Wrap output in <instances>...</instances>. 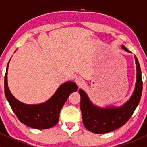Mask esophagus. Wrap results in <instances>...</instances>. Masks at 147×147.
Here are the masks:
<instances>
[{"label":"esophagus","mask_w":147,"mask_h":147,"mask_svg":"<svg viewBox=\"0 0 147 147\" xmlns=\"http://www.w3.org/2000/svg\"><path fill=\"white\" fill-rule=\"evenodd\" d=\"M75 82H76V84H78V86L79 87H81L83 84V83H84V81H83V80L80 78V77H78V78H75Z\"/></svg>","instance_id":"34e87169"}]
</instances>
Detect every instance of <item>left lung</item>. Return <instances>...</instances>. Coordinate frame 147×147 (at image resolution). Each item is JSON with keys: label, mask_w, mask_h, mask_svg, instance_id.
<instances>
[{"label": "left lung", "mask_w": 147, "mask_h": 147, "mask_svg": "<svg viewBox=\"0 0 147 147\" xmlns=\"http://www.w3.org/2000/svg\"><path fill=\"white\" fill-rule=\"evenodd\" d=\"M121 47L127 52L131 53L124 45ZM134 56L137 67L135 87L129 99L121 105L98 106L90 100L84 90H79L83 124L89 131L95 134L110 132L126 124L133 115L141 100L143 87L140 65L137 57Z\"/></svg>", "instance_id": "left-lung-1"}]
</instances>
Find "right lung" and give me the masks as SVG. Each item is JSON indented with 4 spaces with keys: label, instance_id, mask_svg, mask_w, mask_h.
<instances>
[{
    "label": "right lung",
    "instance_id": "right-lung-1",
    "mask_svg": "<svg viewBox=\"0 0 147 147\" xmlns=\"http://www.w3.org/2000/svg\"><path fill=\"white\" fill-rule=\"evenodd\" d=\"M10 60L7 65L4 80L5 94L17 117L23 124L37 129H45L54 127L58 121L60 110L65 102L71 93L78 90L76 83L72 81L63 83L59 86L49 100L42 103H23L12 94L8 87V69Z\"/></svg>",
    "mask_w": 147,
    "mask_h": 147
}]
</instances>
